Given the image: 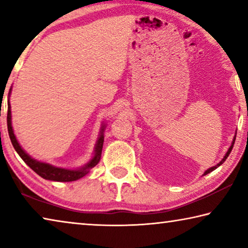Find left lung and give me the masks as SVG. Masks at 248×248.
Segmentation results:
<instances>
[{
	"label": "left lung",
	"instance_id": "left-lung-1",
	"mask_svg": "<svg viewBox=\"0 0 248 248\" xmlns=\"http://www.w3.org/2000/svg\"><path fill=\"white\" fill-rule=\"evenodd\" d=\"M235 138H236V137H235ZM235 138H234V140H233V142H232V145H231L230 146V149H229V151H228V152H226V154H225V156L223 157V159H222V161L219 163V164H217L216 166H213V167H211V169H209L208 170H205L204 171V174L203 175H207V174H209V173H211V171L212 170H215L216 169H217V167H219L221 164H223V163H224V161H225V159L226 158H228V156H229V155H230V153H231V151H232V149H233V145H234V142H235Z\"/></svg>",
	"mask_w": 248,
	"mask_h": 248
}]
</instances>
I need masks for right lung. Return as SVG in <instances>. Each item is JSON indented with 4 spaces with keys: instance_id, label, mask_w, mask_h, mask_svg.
<instances>
[{
    "instance_id": "right-lung-1",
    "label": "right lung",
    "mask_w": 248,
    "mask_h": 248,
    "mask_svg": "<svg viewBox=\"0 0 248 248\" xmlns=\"http://www.w3.org/2000/svg\"><path fill=\"white\" fill-rule=\"evenodd\" d=\"M104 129H105V127H103L102 131H100V137H99L97 144H96V148H95L94 157L92 158L91 162L87 163L85 166L82 167V169L75 170L60 169V167H54V166L47 164V163H41L39 161H36V159L31 158L22 149V146L18 144V142H17V140H16V138L14 136L13 128H12L11 105H10V102H8L7 130H8V136H10L12 144H13L15 151L18 153L19 156L23 158V161L26 163V164L31 167V169L35 171V173H37L45 179L54 180V182H73V180H77L78 178L83 177V176H85L87 173H89L90 170H92L94 166L98 164V162L100 159V155H102V150H103V143H104V134H103Z\"/></svg>"
}]
</instances>
